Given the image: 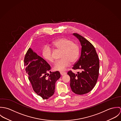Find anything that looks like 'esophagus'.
<instances>
[{
	"instance_id": "34e87169",
	"label": "esophagus",
	"mask_w": 121,
	"mask_h": 121,
	"mask_svg": "<svg viewBox=\"0 0 121 121\" xmlns=\"http://www.w3.org/2000/svg\"><path fill=\"white\" fill-rule=\"evenodd\" d=\"M60 74H61L62 76H63V75H65L66 74H67V73L65 72H60Z\"/></svg>"
}]
</instances>
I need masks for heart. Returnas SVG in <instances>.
I'll return each mask as SVG.
<instances>
[{"label": "heart", "mask_w": 121, "mask_h": 121, "mask_svg": "<svg viewBox=\"0 0 121 121\" xmlns=\"http://www.w3.org/2000/svg\"><path fill=\"white\" fill-rule=\"evenodd\" d=\"M52 46L56 49L62 50L60 55L61 60L56 61L53 69L56 71H63L70 65V63L75 62L80 54L79 45L69 39L65 38H59L52 42ZM42 55L44 58L52 63L54 59L52 49L48 46H46L43 49Z\"/></svg>", "instance_id": "b5f03b06"}]
</instances>
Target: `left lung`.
Segmentation results:
<instances>
[{"label": "left lung", "instance_id": "left-lung-1", "mask_svg": "<svg viewBox=\"0 0 121 121\" xmlns=\"http://www.w3.org/2000/svg\"><path fill=\"white\" fill-rule=\"evenodd\" d=\"M80 41L81 55L72 69L81 71L75 74L72 71L68 73L70 77V87L72 91L77 95L85 94L95 86L99 76V60L93 45L85 38L73 33Z\"/></svg>", "mask_w": 121, "mask_h": 121}]
</instances>
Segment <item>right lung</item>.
Here are the masks:
<instances>
[{"mask_svg": "<svg viewBox=\"0 0 121 121\" xmlns=\"http://www.w3.org/2000/svg\"><path fill=\"white\" fill-rule=\"evenodd\" d=\"M24 66L33 90L43 99L53 95L55 82L60 78L59 71L51 72V67L42 58L29 48L24 58Z\"/></svg>", "mask_w": 121, "mask_h": 121, "instance_id": "1", "label": "right lung"}]
</instances>
